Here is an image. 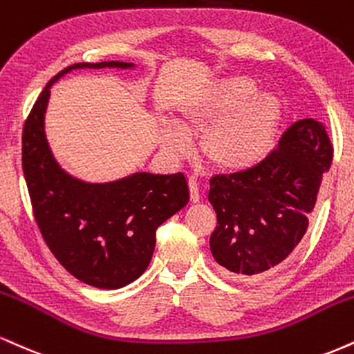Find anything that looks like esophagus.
<instances>
[{"mask_svg": "<svg viewBox=\"0 0 354 354\" xmlns=\"http://www.w3.org/2000/svg\"><path fill=\"white\" fill-rule=\"evenodd\" d=\"M188 185H189V198L191 203H199L201 196H199V188H198V181H196L194 176L188 178Z\"/></svg>", "mask_w": 354, "mask_h": 354, "instance_id": "esophagus-1", "label": "esophagus"}]
</instances>
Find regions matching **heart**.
Masks as SVG:
<instances>
[{"label": "heart", "mask_w": 354, "mask_h": 354, "mask_svg": "<svg viewBox=\"0 0 354 354\" xmlns=\"http://www.w3.org/2000/svg\"><path fill=\"white\" fill-rule=\"evenodd\" d=\"M252 79H224L203 88L180 109L178 130L169 129L165 150L181 156L185 135H201L203 156L216 168L239 173L266 158L274 143L282 104L270 92H258Z\"/></svg>", "instance_id": "heart-1"}]
</instances>
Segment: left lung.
Wrapping results in <instances>:
<instances>
[{
	"label": "left lung",
	"instance_id": "8db88e82",
	"mask_svg": "<svg viewBox=\"0 0 354 354\" xmlns=\"http://www.w3.org/2000/svg\"><path fill=\"white\" fill-rule=\"evenodd\" d=\"M331 161L333 145L325 125L304 118L254 168L212 178L209 203L218 225L209 245L232 279H259L293 252Z\"/></svg>",
	"mask_w": 354,
	"mask_h": 354
}]
</instances>
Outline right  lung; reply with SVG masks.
<instances>
[{
    "label": "right lung",
    "instance_id": "add662e5",
    "mask_svg": "<svg viewBox=\"0 0 354 354\" xmlns=\"http://www.w3.org/2000/svg\"><path fill=\"white\" fill-rule=\"evenodd\" d=\"M131 69L120 61L72 64L37 97L23 129V171L34 219L46 244L80 282L125 287L147 270L156 229L189 201L183 173H133L112 183H85L59 166L44 131L50 87L74 69Z\"/></svg>",
    "mask_w": 354,
    "mask_h": 354
}]
</instances>
